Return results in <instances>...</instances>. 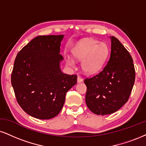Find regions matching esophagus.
Listing matches in <instances>:
<instances>
[{
	"mask_svg": "<svg viewBox=\"0 0 146 146\" xmlns=\"http://www.w3.org/2000/svg\"><path fill=\"white\" fill-rule=\"evenodd\" d=\"M82 78H81V76H78V77H77V81H78V82H82Z\"/></svg>",
	"mask_w": 146,
	"mask_h": 146,
	"instance_id": "obj_1",
	"label": "esophagus"
}]
</instances>
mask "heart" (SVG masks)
<instances>
[{"label":"heart","instance_id":"b5f03b06","mask_svg":"<svg viewBox=\"0 0 146 146\" xmlns=\"http://www.w3.org/2000/svg\"><path fill=\"white\" fill-rule=\"evenodd\" d=\"M109 53V47L106 43L93 38L83 39L73 50L74 56L82 60L81 66L83 71L89 74L98 73L103 68ZM67 63L70 66L74 64L71 59H68Z\"/></svg>","mask_w":146,"mask_h":146}]
</instances>
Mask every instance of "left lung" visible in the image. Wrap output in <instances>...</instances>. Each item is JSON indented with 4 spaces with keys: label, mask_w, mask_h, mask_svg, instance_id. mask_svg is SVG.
<instances>
[{
    "label": "left lung",
    "mask_w": 146,
    "mask_h": 146,
    "mask_svg": "<svg viewBox=\"0 0 146 146\" xmlns=\"http://www.w3.org/2000/svg\"><path fill=\"white\" fill-rule=\"evenodd\" d=\"M135 79L132 57L116 37H111L110 57L104 69L84 79L87 107L98 115L114 113L128 101Z\"/></svg>",
    "instance_id": "obj_1"
}]
</instances>
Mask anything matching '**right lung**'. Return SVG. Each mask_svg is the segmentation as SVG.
I'll return each mask as SVG.
<instances>
[{
  "mask_svg": "<svg viewBox=\"0 0 146 146\" xmlns=\"http://www.w3.org/2000/svg\"><path fill=\"white\" fill-rule=\"evenodd\" d=\"M64 35L38 36L17 53L11 84L23 110L38 119H50L62 110L66 93L77 82L76 74L63 73L60 43Z\"/></svg>",
  "mask_w": 146,
  "mask_h": 146,
  "instance_id": "add662e5",
  "label": "right lung"
}]
</instances>
